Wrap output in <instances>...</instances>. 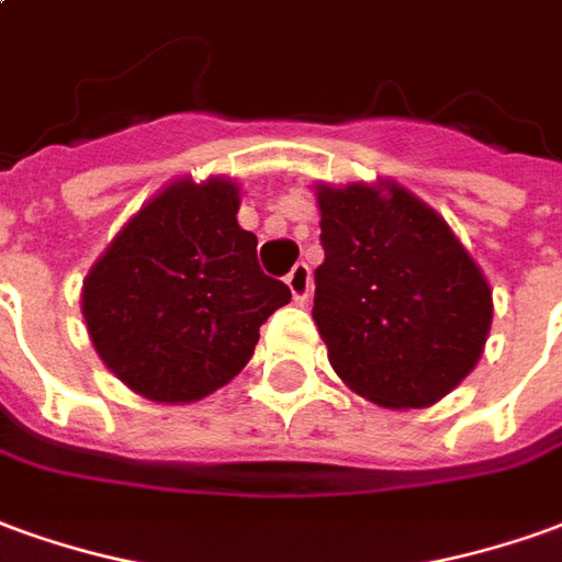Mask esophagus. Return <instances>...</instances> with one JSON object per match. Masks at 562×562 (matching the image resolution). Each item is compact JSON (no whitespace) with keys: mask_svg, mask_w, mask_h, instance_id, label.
<instances>
[{"mask_svg":"<svg viewBox=\"0 0 562 562\" xmlns=\"http://www.w3.org/2000/svg\"><path fill=\"white\" fill-rule=\"evenodd\" d=\"M285 285H289V292H292L294 301H307L310 294V268L301 261V265H294L289 270V277H285Z\"/></svg>","mask_w":562,"mask_h":562,"instance_id":"1","label":"esophagus"}]
</instances>
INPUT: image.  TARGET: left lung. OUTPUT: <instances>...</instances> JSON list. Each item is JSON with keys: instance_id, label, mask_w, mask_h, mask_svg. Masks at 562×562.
<instances>
[{"instance_id": "obj_1", "label": "left lung", "mask_w": 562, "mask_h": 562, "mask_svg": "<svg viewBox=\"0 0 562 562\" xmlns=\"http://www.w3.org/2000/svg\"><path fill=\"white\" fill-rule=\"evenodd\" d=\"M325 261L313 319L349 390L429 407L484 352L493 292L441 215L395 182L316 186Z\"/></svg>"}]
</instances>
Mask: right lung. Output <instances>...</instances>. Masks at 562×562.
I'll list each match as a JSON object with an SVG mask.
<instances>
[{
  "instance_id": "add662e5",
  "label": "right lung",
  "mask_w": 562,
  "mask_h": 562,
  "mask_svg": "<svg viewBox=\"0 0 562 562\" xmlns=\"http://www.w3.org/2000/svg\"><path fill=\"white\" fill-rule=\"evenodd\" d=\"M240 186L179 179L121 227L81 289L105 368L151 402L206 398L252 359L258 328L292 301L237 225Z\"/></svg>"
}]
</instances>
